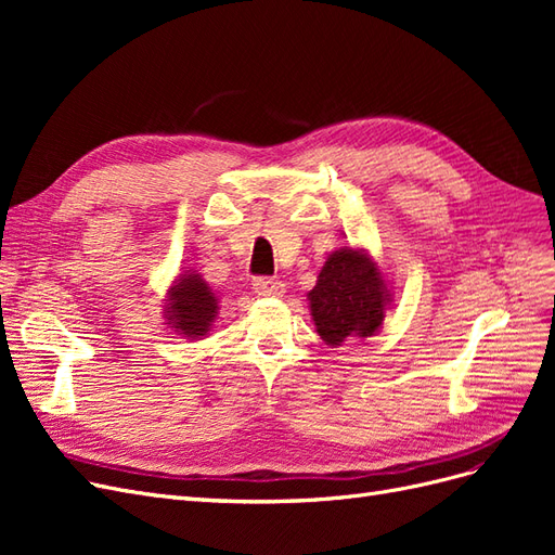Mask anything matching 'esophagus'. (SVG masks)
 Listing matches in <instances>:
<instances>
[{
  "label": "esophagus",
  "instance_id": "1",
  "mask_svg": "<svg viewBox=\"0 0 555 555\" xmlns=\"http://www.w3.org/2000/svg\"><path fill=\"white\" fill-rule=\"evenodd\" d=\"M251 289L259 296L280 298L284 294V282H280L278 278H255L251 280Z\"/></svg>",
  "mask_w": 555,
  "mask_h": 555
}]
</instances>
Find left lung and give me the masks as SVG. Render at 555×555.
<instances>
[{
    "label": "left lung",
    "mask_w": 555,
    "mask_h": 555,
    "mask_svg": "<svg viewBox=\"0 0 555 555\" xmlns=\"http://www.w3.org/2000/svg\"><path fill=\"white\" fill-rule=\"evenodd\" d=\"M308 300L319 338L338 347L347 338H367L382 328L391 292L365 249L340 247L328 255Z\"/></svg>",
    "instance_id": "obj_1"
}]
</instances>
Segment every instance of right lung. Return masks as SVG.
I'll return each mask as SVG.
<instances>
[{
	"label": "right lung",
	"instance_id": "add662e5",
	"mask_svg": "<svg viewBox=\"0 0 555 555\" xmlns=\"http://www.w3.org/2000/svg\"><path fill=\"white\" fill-rule=\"evenodd\" d=\"M169 304L164 306V314L171 328L182 338H204L217 319V296L208 287V282L198 273L190 271L176 280L166 296Z\"/></svg>",
	"mask_w": 555,
	"mask_h": 555
}]
</instances>
